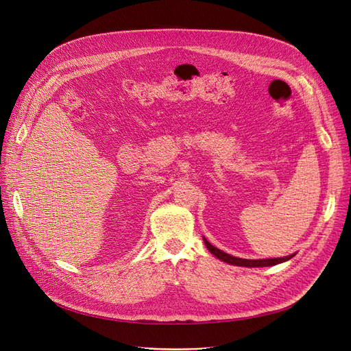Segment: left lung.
<instances>
[{"mask_svg":"<svg viewBox=\"0 0 351 351\" xmlns=\"http://www.w3.org/2000/svg\"><path fill=\"white\" fill-rule=\"evenodd\" d=\"M204 243L205 246L208 247V250L215 256L218 257L219 260L228 263V264H232V265H240V267H269V265H276V264H280V263H284V261H288L289 258H292L295 256L291 254V256H285V257H278V258H261V260H247V258H239V257H234V256H230L222 250H219L218 247L212 246L209 241L204 237Z\"/></svg>","mask_w":351,"mask_h":351,"instance_id":"1","label":"left lung"}]
</instances>
